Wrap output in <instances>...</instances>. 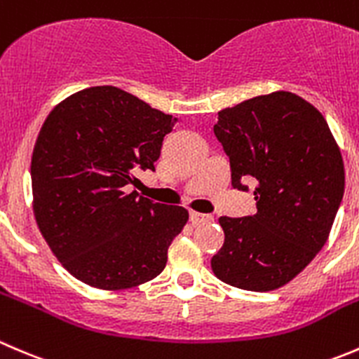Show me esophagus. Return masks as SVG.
I'll use <instances>...</instances> for the list:
<instances>
[{"mask_svg": "<svg viewBox=\"0 0 359 359\" xmlns=\"http://www.w3.org/2000/svg\"><path fill=\"white\" fill-rule=\"evenodd\" d=\"M190 222L194 223V225H204V223H211L212 222V216L205 215V212L191 211L190 212Z\"/></svg>", "mask_w": 359, "mask_h": 359, "instance_id": "obj_1", "label": "esophagus"}]
</instances>
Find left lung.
I'll return each instance as SVG.
<instances>
[{
  "label": "left lung",
  "instance_id": "left-lung-1",
  "mask_svg": "<svg viewBox=\"0 0 359 359\" xmlns=\"http://www.w3.org/2000/svg\"><path fill=\"white\" fill-rule=\"evenodd\" d=\"M215 136L232 187L255 184L257 215L222 216L219 281L271 292L299 276L325 246L344 197V162L325 116L300 95L274 92L218 111Z\"/></svg>",
  "mask_w": 359,
  "mask_h": 359
}]
</instances>
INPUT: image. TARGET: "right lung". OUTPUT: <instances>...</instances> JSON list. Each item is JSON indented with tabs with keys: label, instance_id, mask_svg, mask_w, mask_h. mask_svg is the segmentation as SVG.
I'll return each mask as SVG.
<instances>
[{
	"label": "right lung",
	"instance_id": "obj_1",
	"mask_svg": "<svg viewBox=\"0 0 359 359\" xmlns=\"http://www.w3.org/2000/svg\"><path fill=\"white\" fill-rule=\"evenodd\" d=\"M178 118L126 90L76 92L45 120L31 158L34 216L66 271L85 285L123 290L157 278L188 211L130 187L155 171Z\"/></svg>",
	"mask_w": 359,
	"mask_h": 359
}]
</instances>
